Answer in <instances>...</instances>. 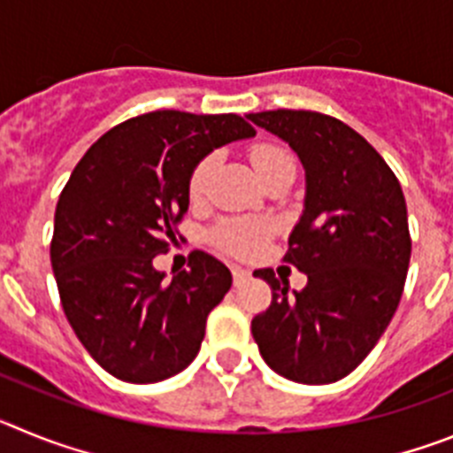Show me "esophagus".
<instances>
[{"instance_id":"34e87169","label":"esophagus","mask_w":453,"mask_h":453,"mask_svg":"<svg viewBox=\"0 0 453 453\" xmlns=\"http://www.w3.org/2000/svg\"><path fill=\"white\" fill-rule=\"evenodd\" d=\"M234 281H235V286H240V283L242 281H247V279H250V270H245V267H234Z\"/></svg>"}]
</instances>
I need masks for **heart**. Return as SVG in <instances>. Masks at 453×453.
Wrapping results in <instances>:
<instances>
[{
  "mask_svg": "<svg viewBox=\"0 0 453 453\" xmlns=\"http://www.w3.org/2000/svg\"><path fill=\"white\" fill-rule=\"evenodd\" d=\"M292 163L290 154L281 147L274 145H256L251 150V165H254L256 174L263 179L274 172L276 167ZM215 165H218V158L215 156H206L195 165L190 174V181H188V195H190L192 202H199V199L206 195L208 183L213 177ZM267 234H270V226L265 222H256V219H238V222H226L222 224L218 231H215V240L222 250L231 251V254H254L258 247L265 242Z\"/></svg>",
  "mask_w": 453,
  "mask_h": 453,
  "instance_id": "1",
  "label": "heart"
}]
</instances>
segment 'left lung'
I'll return each instance as SVG.
<instances>
[{
  "label": "left lung",
  "mask_w": 453,
  "mask_h": 453,
  "mask_svg": "<svg viewBox=\"0 0 453 453\" xmlns=\"http://www.w3.org/2000/svg\"><path fill=\"white\" fill-rule=\"evenodd\" d=\"M247 119L290 145L306 197L288 238L303 290L276 279L272 303L251 319L263 361L290 381L334 383L374 349L402 299L411 261L406 199L381 154L340 119L313 111H263Z\"/></svg>",
  "instance_id": "1"
}]
</instances>
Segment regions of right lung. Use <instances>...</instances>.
Masks as SVG:
<instances>
[{
    "label": "right lung",
    "instance_id": "1",
    "mask_svg": "<svg viewBox=\"0 0 453 453\" xmlns=\"http://www.w3.org/2000/svg\"><path fill=\"white\" fill-rule=\"evenodd\" d=\"M254 134L234 113L154 111L106 131L72 172L56 203L51 270L67 322L115 379L156 383L195 361L231 272L195 251L167 283L154 256L177 240L195 165Z\"/></svg>",
    "mask_w": 453,
    "mask_h": 453
}]
</instances>
